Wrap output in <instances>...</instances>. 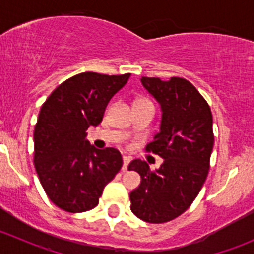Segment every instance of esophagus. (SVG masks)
<instances>
[{"instance_id":"1","label":"esophagus","mask_w":254,"mask_h":254,"mask_svg":"<svg viewBox=\"0 0 254 254\" xmlns=\"http://www.w3.org/2000/svg\"><path fill=\"white\" fill-rule=\"evenodd\" d=\"M130 163V157L129 156H123V172L127 170V166Z\"/></svg>"}]
</instances>
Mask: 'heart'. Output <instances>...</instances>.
Returning a JSON list of instances; mask_svg holds the SVG:
<instances>
[{"label": "heart", "instance_id": "obj_1", "mask_svg": "<svg viewBox=\"0 0 254 254\" xmlns=\"http://www.w3.org/2000/svg\"><path fill=\"white\" fill-rule=\"evenodd\" d=\"M136 102H148L147 99H145V98H140V99H137Z\"/></svg>", "mask_w": 254, "mask_h": 254}]
</instances>
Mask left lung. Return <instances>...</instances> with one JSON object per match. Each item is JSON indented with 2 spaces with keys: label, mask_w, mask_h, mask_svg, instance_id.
Here are the masks:
<instances>
[{
  "label": "left lung",
  "mask_w": 254,
  "mask_h": 254,
  "mask_svg": "<svg viewBox=\"0 0 254 254\" xmlns=\"http://www.w3.org/2000/svg\"><path fill=\"white\" fill-rule=\"evenodd\" d=\"M141 83L162 111L160 132L146 151L161 156L163 163L151 171L139 158L130 162L129 171L141 177L140 186L130 193V209L143 221L162 224L183 214L205 182L214 146L212 115L187 79L142 77Z\"/></svg>",
  "instance_id": "left-lung-1"
}]
</instances>
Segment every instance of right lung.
Masks as SVG:
<instances>
[{
    "label": "right lung",
    "mask_w": 254,
    "mask_h": 254,
    "mask_svg": "<svg viewBox=\"0 0 254 254\" xmlns=\"http://www.w3.org/2000/svg\"><path fill=\"white\" fill-rule=\"evenodd\" d=\"M130 73L83 72L66 79L40 108L34 129V166L51 201L68 212L96 207L103 189L123 166L114 147L98 150L87 129L102 122L112 97Z\"/></svg>",
    "instance_id": "right-lung-1"
}]
</instances>
